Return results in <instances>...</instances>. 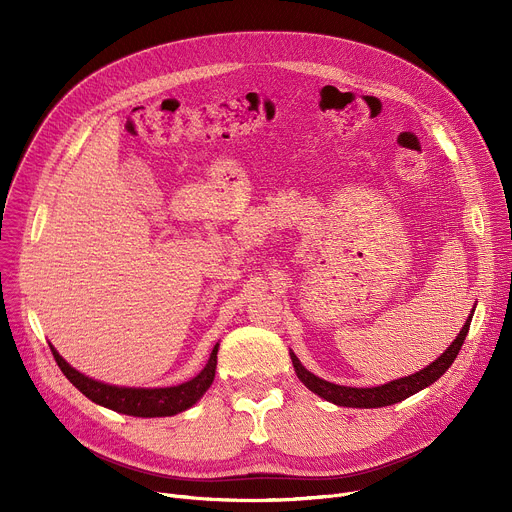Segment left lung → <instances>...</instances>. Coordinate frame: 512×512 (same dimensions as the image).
Here are the masks:
<instances>
[{"instance_id":"left-lung-1","label":"left lung","mask_w":512,"mask_h":512,"mask_svg":"<svg viewBox=\"0 0 512 512\" xmlns=\"http://www.w3.org/2000/svg\"><path fill=\"white\" fill-rule=\"evenodd\" d=\"M474 314V310H472ZM472 314L468 316L464 328L460 330V334L456 336V340L448 346V350L433 360L431 364H427V367L415 375H409V377H403V379H397V381H391L387 385H381V387H367V389H356V387H344V385H334V383H328L316 375H312L304 364L300 362V358L289 352L291 356V362H294V369H296V375L298 379L316 395H320L322 399L334 403V405H340V407H364V409H371V407H387V405H393V403H399L415 393H419L421 389L429 387L431 383H435L437 379H440L450 367L452 362L456 360L464 340H466V334L470 330V322H472Z\"/></svg>"}]
</instances>
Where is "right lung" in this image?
<instances>
[{
  "mask_svg": "<svg viewBox=\"0 0 512 512\" xmlns=\"http://www.w3.org/2000/svg\"><path fill=\"white\" fill-rule=\"evenodd\" d=\"M50 350L64 377L93 403L113 409L117 413L133 415V417H168V415H176L180 411L190 409L208 391V387L214 381L218 344L212 348L206 367L194 379L176 387H162V389L115 387V385L95 381L79 373L77 369H72L52 344H50Z\"/></svg>",
  "mask_w": 512,
  "mask_h": 512,
  "instance_id": "1",
  "label": "right lung"
}]
</instances>
